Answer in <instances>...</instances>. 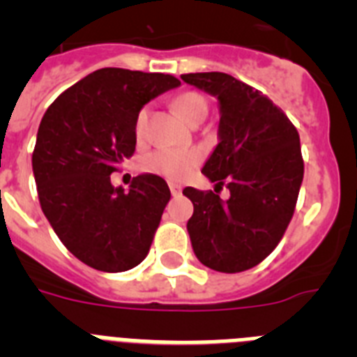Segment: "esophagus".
Instances as JSON below:
<instances>
[{
	"mask_svg": "<svg viewBox=\"0 0 357 357\" xmlns=\"http://www.w3.org/2000/svg\"><path fill=\"white\" fill-rule=\"evenodd\" d=\"M169 191H172L173 197H178L182 193V185L175 184V182H169Z\"/></svg>",
	"mask_w": 357,
	"mask_h": 357,
	"instance_id": "34e87169",
	"label": "esophagus"
}]
</instances>
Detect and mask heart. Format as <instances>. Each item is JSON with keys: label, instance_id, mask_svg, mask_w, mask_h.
<instances>
[{"label": "heart", "instance_id": "obj_1", "mask_svg": "<svg viewBox=\"0 0 357 357\" xmlns=\"http://www.w3.org/2000/svg\"><path fill=\"white\" fill-rule=\"evenodd\" d=\"M175 107L178 114L189 121L200 110H207V100L200 93L189 91L175 98ZM148 107L137 112L134 121V134L137 139H143L146 128ZM202 160V153L198 150H184V148H159L150 151L141 159V169L146 173L164 176L168 181H184L185 176L193 173Z\"/></svg>", "mask_w": 357, "mask_h": 357}]
</instances>
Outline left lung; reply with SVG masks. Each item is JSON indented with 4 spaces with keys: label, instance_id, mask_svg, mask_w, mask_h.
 <instances>
[{
    "label": "left lung",
    "instance_id": "8db88e82",
    "mask_svg": "<svg viewBox=\"0 0 357 357\" xmlns=\"http://www.w3.org/2000/svg\"><path fill=\"white\" fill-rule=\"evenodd\" d=\"M185 84L220 100V143L202 173L227 184L229 201L213 191L185 188L193 202L188 232L198 261L238 273L266 259L284 236L304 178L295 125L261 91L227 73H188Z\"/></svg>",
    "mask_w": 357,
    "mask_h": 357
}]
</instances>
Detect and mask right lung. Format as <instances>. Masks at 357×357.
<instances>
[{"instance_id":"1","label":"right lung","mask_w":357,"mask_h":357,"mask_svg":"<svg viewBox=\"0 0 357 357\" xmlns=\"http://www.w3.org/2000/svg\"><path fill=\"white\" fill-rule=\"evenodd\" d=\"M181 85L164 73L103 68L48 107L31 155L40 209L64 247L100 272L137 266L169 202L159 175H137L128 191L110 184L134 155L135 116L151 98Z\"/></svg>"}]
</instances>
